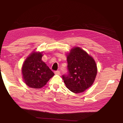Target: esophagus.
I'll return each instance as SVG.
<instances>
[{"mask_svg":"<svg viewBox=\"0 0 123 123\" xmlns=\"http://www.w3.org/2000/svg\"><path fill=\"white\" fill-rule=\"evenodd\" d=\"M54 73H55V74L56 75H59L60 74V72L59 71V70H57V71H55L54 72Z\"/></svg>","mask_w":123,"mask_h":123,"instance_id":"esophagus-1","label":"esophagus"}]
</instances>
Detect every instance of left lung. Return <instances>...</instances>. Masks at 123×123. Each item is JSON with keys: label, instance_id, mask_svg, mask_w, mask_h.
<instances>
[{"label": "left lung", "instance_id": "8db88e82", "mask_svg": "<svg viewBox=\"0 0 123 123\" xmlns=\"http://www.w3.org/2000/svg\"><path fill=\"white\" fill-rule=\"evenodd\" d=\"M68 74L62 75L67 88L75 93H82L94 82L97 74L93 58L79 47L71 49L67 58Z\"/></svg>", "mask_w": 123, "mask_h": 123}]
</instances>
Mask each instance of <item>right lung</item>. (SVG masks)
Masks as SVG:
<instances>
[{
	"instance_id": "1",
	"label": "right lung",
	"mask_w": 123,
	"mask_h": 123,
	"mask_svg": "<svg viewBox=\"0 0 123 123\" xmlns=\"http://www.w3.org/2000/svg\"><path fill=\"white\" fill-rule=\"evenodd\" d=\"M42 53L34 51L26 58L22 66L24 82L32 88H42L54 75V73L42 60Z\"/></svg>"
}]
</instances>
